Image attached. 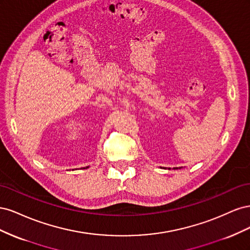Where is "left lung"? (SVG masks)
<instances>
[{"mask_svg": "<svg viewBox=\"0 0 250 250\" xmlns=\"http://www.w3.org/2000/svg\"><path fill=\"white\" fill-rule=\"evenodd\" d=\"M174 169H175V168H174ZM176 169H177V168H176Z\"/></svg>", "mask_w": 250, "mask_h": 250, "instance_id": "obj_1", "label": "left lung"}]
</instances>
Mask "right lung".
<instances>
[{
	"label": "right lung",
	"instance_id": "obj_1",
	"mask_svg": "<svg viewBox=\"0 0 250 250\" xmlns=\"http://www.w3.org/2000/svg\"><path fill=\"white\" fill-rule=\"evenodd\" d=\"M86 168H88V167H86Z\"/></svg>",
	"mask_w": 250,
	"mask_h": 250
}]
</instances>
